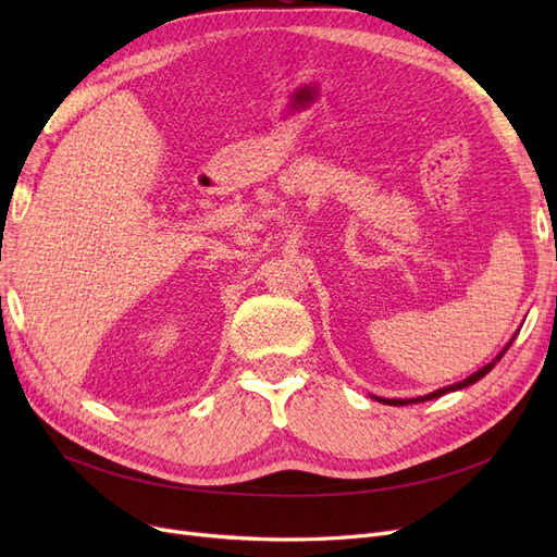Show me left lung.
I'll list each match as a JSON object with an SVG mask.
<instances>
[{
  "instance_id": "8db88e82",
  "label": "left lung",
  "mask_w": 557,
  "mask_h": 557,
  "mask_svg": "<svg viewBox=\"0 0 557 557\" xmlns=\"http://www.w3.org/2000/svg\"><path fill=\"white\" fill-rule=\"evenodd\" d=\"M518 334H513V339H516ZM513 339L504 346V350L499 352V356L493 360V362H487L483 369H479V372H474L471 374L469 379H465V381H460V383H453V385H446V387H440V391H434V393H430V395H423V397H411V399H385V397H376V395H372L376 401H383V404H391V407H404V404H416V401H428V399H436V397H442V395H446V393H453V391H462V387H467V385H471V383H476L479 379H483L487 372H491V369L502 360V356L504 352L509 350V346L513 344Z\"/></svg>"
}]
</instances>
